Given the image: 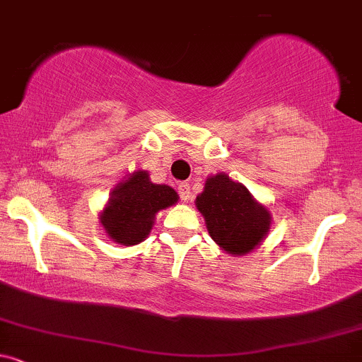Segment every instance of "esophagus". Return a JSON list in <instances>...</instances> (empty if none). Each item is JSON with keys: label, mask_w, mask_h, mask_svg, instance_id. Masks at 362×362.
<instances>
[{"label": "esophagus", "mask_w": 362, "mask_h": 362, "mask_svg": "<svg viewBox=\"0 0 362 362\" xmlns=\"http://www.w3.org/2000/svg\"><path fill=\"white\" fill-rule=\"evenodd\" d=\"M177 193H180V198L182 202H189L191 199V188L188 182H181V185H177Z\"/></svg>", "instance_id": "34e87169"}]
</instances>
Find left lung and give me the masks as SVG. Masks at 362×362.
Instances as JSON below:
<instances>
[{
  "mask_svg": "<svg viewBox=\"0 0 362 362\" xmlns=\"http://www.w3.org/2000/svg\"><path fill=\"white\" fill-rule=\"evenodd\" d=\"M194 205L205 218L211 239L232 256L252 252L269 232V210L225 173L208 177Z\"/></svg>",
  "mask_w": 362,
  "mask_h": 362,
  "instance_id": "1",
  "label": "left lung"
}]
</instances>
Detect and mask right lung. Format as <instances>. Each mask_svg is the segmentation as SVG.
<instances>
[{
	"label": "right lung",
	"instance_id": "1",
	"mask_svg": "<svg viewBox=\"0 0 362 362\" xmlns=\"http://www.w3.org/2000/svg\"><path fill=\"white\" fill-rule=\"evenodd\" d=\"M177 193L168 185H154L148 173H132L110 193L100 215L106 235L122 245H135L147 239L157 211L173 206Z\"/></svg>",
	"mask_w": 362,
	"mask_h": 362
}]
</instances>
